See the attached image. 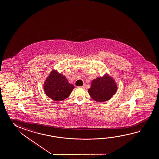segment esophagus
Instances as JSON below:
<instances>
[{
  "label": "esophagus",
  "mask_w": 159,
  "mask_h": 159,
  "mask_svg": "<svg viewBox=\"0 0 159 159\" xmlns=\"http://www.w3.org/2000/svg\"><path fill=\"white\" fill-rule=\"evenodd\" d=\"M86 87V85L85 84H84L83 86H81V87H78V88H85Z\"/></svg>",
  "instance_id": "esophagus-1"
}]
</instances>
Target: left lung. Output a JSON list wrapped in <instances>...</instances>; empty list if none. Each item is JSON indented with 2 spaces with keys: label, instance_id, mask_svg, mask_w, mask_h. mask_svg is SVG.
I'll list each match as a JSON object with an SVG mask.
<instances>
[{
  "label": "left lung",
  "instance_id": "1",
  "mask_svg": "<svg viewBox=\"0 0 159 159\" xmlns=\"http://www.w3.org/2000/svg\"><path fill=\"white\" fill-rule=\"evenodd\" d=\"M117 91L116 82L106 73L103 77L94 79L91 82V88L88 89L89 95L94 101L103 102L108 101Z\"/></svg>",
  "mask_w": 159,
  "mask_h": 159
}]
</instances>
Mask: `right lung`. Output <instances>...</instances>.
<instances>
[{"mask_svg":"<svg viewBox=\"0 0 159 159\" xmlns=\"http://www.w3.org/2000/svg\"><path fill=\"white\" fill-rule=\"evenodd\" d=\"M74 88L65 76L55 70L51 71L43 83V90L46 96L55 101L67 98Z\"/></svg>","mask_w":159,"mask_h":159,"instance_id":"add662e5","label":"right lung"}]
</instances>
